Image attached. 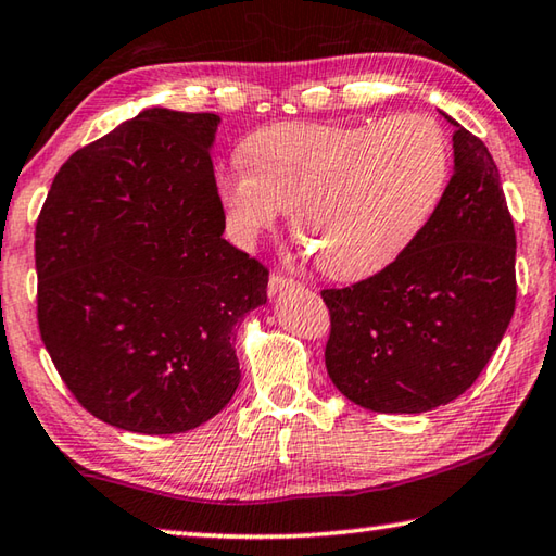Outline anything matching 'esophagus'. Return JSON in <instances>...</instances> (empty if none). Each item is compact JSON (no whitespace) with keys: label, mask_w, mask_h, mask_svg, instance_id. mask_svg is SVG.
<instances>
[{"label":"esophagus","mask_w":556,"mask_h":556,"mask_svg":"<svg viewBox=\"0 0 556 556\" xmlns=\"http://www.w3.org/2000/svg\"><path fill=\"white\" fill-rule=\"evenodd\" d=\"M296 287H299V281H293V279L285 277V275H271L269 277V285H267V293H269L271 299H275L277 293L289 291V289H296Z\"/></svg>","instance_id":"1"}]
</instances>
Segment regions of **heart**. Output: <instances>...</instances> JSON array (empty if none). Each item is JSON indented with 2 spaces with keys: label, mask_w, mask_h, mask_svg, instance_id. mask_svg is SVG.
I'll return each instance as SVG.
<instances>
[{
  "label": "heart",
  "mask_w": 556,
  "mask_h": 556,
  "mask_svg": "<svg viewBox=\"0 0 556 556\" xmlns=\"http://www.w3.org/2000/svg\"><path fill=\"white\" fill-rule=\"evenodd\" d=\"M216 173L228 226L243 241L293 212V231L325 275L368 279L405 255L437 214L451 147L427 115L358 125L277 123L250 135Z\"/></svg>",
  "instance_id": "b5f03b06"
}]
</instances>
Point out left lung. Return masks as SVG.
Wrapping results in <instances>:
<instances>
[{
  "mask_svg": "<svg viewBox=\"0 0 556 556\" xmlns=\"http://www.w3.org/2000/svg\"><path fill=\"white\" fill-rule=\"evenodd\" d=\"M453 127V176L437 214L393 265L325 289V366L340 393L380 415H421L463 395L516 308V231L482 139Z\"/></svg>",
  "mask_w": 556,
  "mask_h": 556,
  "instance_id": "1",
  "label": "left lung"
}]
</instances>
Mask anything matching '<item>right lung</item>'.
Listing matches in <instances>:
<instances>
[{
	"instance_id": "right-lung-1",
	"label": "right lung",
	"mask_w": 556,
	"mask_h": 556,
	"mask_svg": "<svg viewBox=\"0 0 556 556\" xmlns=\"http://www.w3.org/2000/svg\"><path fill=\"white\" fill-rule=\"evenodd\" d=\"M219 123L147 108L72 154L38 216L40 337L115 429L190 431L241 383L236 330L267 303L269 271L222 238Z\"/></svg>"
}]
</instances>
